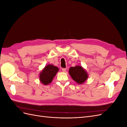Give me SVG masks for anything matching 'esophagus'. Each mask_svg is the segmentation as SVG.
<instances>
[{"label": "esophagus", "mask_w": 127, "mask_h": 127, "mask_svg": "<svg viewBox=\"0 0 127 127\" xmlns=\"http://www.w3.org/2000/svg\"><path fill=\"white\" fill-rule=\"evenodd\" d=\"M62 71L63 72H65L66 71V68H62Z\"/></svg>", "instance_id": "34e87169"}]
</instances>
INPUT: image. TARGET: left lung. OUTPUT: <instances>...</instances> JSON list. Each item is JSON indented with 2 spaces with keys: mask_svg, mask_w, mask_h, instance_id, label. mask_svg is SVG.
<instances>
[{
  "mask_svg": "<svg viewBox=\"0 0 127 127\" xmlns=\"http://www.w3.org/2000/svg\"><path fill=\"white\" fill-rule=\"evenodd\" d=\"M69 74L73 80L79 84L85 82L88 76L86 70L80 66L70 67L69 70Z\"/></svg>",
  "mask_w": 127,
  "mask_h": 127,
  "instance_id": "1",
  "label": "left lung"
}]
</instances>
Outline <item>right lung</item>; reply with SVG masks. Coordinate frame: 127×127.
<instances>
[{
  "label": "right lung",
  "mask_w": 127,
  "mask_h": 127,
  "mask_svg": "<svg viewBox=\"0 0 127 127\" xmlns=\"http://www.w3.org/2000/svg\"><path fill=\"white\" fill-rule=\"evenodd\" d=\"M59 68L52 64L46 66L40 73L39 78L41 83L45 85H47L52 82V79L56 76Z\"/></svg>",
  "instance_id": "right-lung-1"
}]
</instances>
